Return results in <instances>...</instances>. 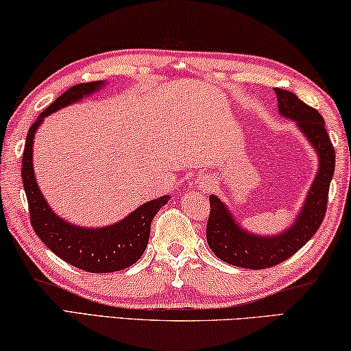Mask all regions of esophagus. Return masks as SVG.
Wrapping results in <instances>:
<instances>
[{"label": "esophagus", "mask_w": 351, "mask_h": 351, "mask_svg": "<svg viewBox=\"0 0 351 351\" xmlns=\"http://www.w3.org/2000/svg\"><path fill=\"white\" fill-rule=\"evenodd\" d=\"M205 188H206V189H211V188H215V182H213V180H210V182L206 183V185H205Z\"/></svg>", "instance_id": "1"}]
</instances>
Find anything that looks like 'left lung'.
<instances>
[{
	"label": "left lung",
	"instance_id": "1",
	"mask_svg": "<svg viewBox=\"0 0 351 351\" xmlns=\"http://www.w3.org/2000/svg\"><path fill=\"white\" fill-rule=\"evenodd\" d=\"M275 95L281 117L295 121L297 128L317 152L319 168L294 223L285 232L272 237L247 232L234 221L227 205L211 194L206 243L219 260L238 267L266 269L288 260L314 237L324 221L328 205L336 155L326 134L324 118L315 108L305 104L288 90L275 88Z\"/></svg>",
	"mask_w": 351,
	"mask_h": 351
}]
</instances>
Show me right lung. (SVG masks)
Masks as SVG:
<instances>
[{
    "mask_svg": "<svg viewBox=\"0 0 351 351\" xmlns=\"http://www.w3.org/2000/svg\"><path fill=\"white\" fill-rule=\"evenodd\" d=\"M104 84L106 82L97 80V82L74 85L57 97L48 108H45L27 132L21 160V179L27 205H29L34 232L43 241V244L49 247V250L63 261L91 274L123 271L140 260L147 247L154 216L171 199L169 196H162L149 200L119 222L99 228L79 227L62 219L45 200L34 176V135L46 117L63 107L74 104L85 96H90Z\"/></svg>",
    "mask_w": 351,
    "mask_h": 351,
    "instance_id": "obj_1",
    "label": "right lung"
}]
</instances>
